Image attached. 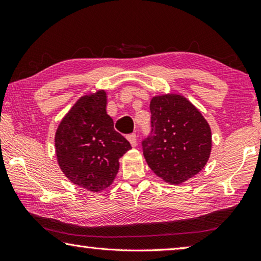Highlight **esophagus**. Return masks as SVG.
<instances>
[{
  "mask_svg": "<svg viewBox=\"0 0 261 261\" xmlns=\"http://www.w3.org/2000/svg\"><path fill=\"white\" fill-rule=\"evenodd\" d=\"M127 140L130 141L132 147L137 146V136H136V134H131V135L127 136Z\"/></svg>",
  "mask_w": 261,
  "mask_h": 261,
  "instance_id": "esophagus-1",
  "label": "esophagus"
}]
</instances>
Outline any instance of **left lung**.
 <instances>
[{
	"label": "left lung",
	"instance_id": "1",
	"mask_svg": "<svg viewBox=\"0 0 261 261\" xmlns=\"http://www.w3.org/2000/svg\"><path fill=\"white\" fill-rule=\"evenodd\" d=\"M149 110L151 130L141 140L147 165L171 184L193 177L205 167L211 154L208 123L180 95L155 96Z\"/></svg>",
	"mask_w": 261,
	"mask_h": 261
}]
</instances>
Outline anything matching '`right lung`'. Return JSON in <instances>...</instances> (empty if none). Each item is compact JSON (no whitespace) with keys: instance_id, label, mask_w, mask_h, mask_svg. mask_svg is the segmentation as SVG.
I'll return each instance as SVG.
<instances>
[{"instance_id":"1","label":"right lung","mask_w":261,"mask_h":261,"mask_svg":"<svg viewBox=\"0 0 261 261\" xmlns=\"http://www.w3.org/2000/svg\"><path fill=\"white\" fill-rule=\"evenodd\" d=\"M105 91L79 99L57 127V161L64 175L78 187L98 192L113 183L131 145L114 129L106 112Z\"/></svg>"}]
</instances>
